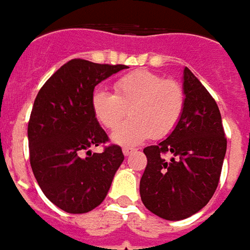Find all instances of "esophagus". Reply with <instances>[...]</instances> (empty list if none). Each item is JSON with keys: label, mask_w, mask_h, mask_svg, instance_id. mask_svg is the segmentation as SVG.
<instances>
[{"label": "esophagus", "mask_w": 250, "mask_h": 250, "mask_svg": "<svg viewBox=\"0 0 250 250\" xmlns=\"http://www.w3.org/2000/svg\"><path fill=\"white\" fill-rule=\"evenodd\" d=\"M132 152H134V148H127V147H125V148H123V154H125V157L131 155Z\"/></svg>", "instance_id": "34e87169"}]
</instances>
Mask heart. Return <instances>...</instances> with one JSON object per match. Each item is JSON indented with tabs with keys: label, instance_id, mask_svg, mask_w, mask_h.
<instances>
[{
	"label": "heart",
	"instance_id": "obj_1",
	"mask_svg": "<svg viewBox=\"0 0 250 250\" xmlns=\"http://www.w3.org/2000/svg\"><path fill=\"white\" fill-rule=\"evenodd\" d=\"M115 93L98 88L91 99L95 119L107 130H114L126 112L130 120L115 130L112 141L134 147L152 135L161 139L178 125L186 96L182 85L150 71H135L114 83Z\"/></svg>",
	"mask_w": 250,
	"mask_h": 250
}]
</instances>
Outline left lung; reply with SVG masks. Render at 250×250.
Wrapping results in <instances>:
<instances>
[{"label":"left lung","mask_w":250,"mask_h":250,"mask_svg":"<svg viewBox=\"0 0 250 250\" xmlns=\"http://www.w3.org/2000/svg\"><path fill=\"white\" fill-rule=\"evenodd\" d=\"M184 91L185 111L175 130L143 150L147 166L139 186L142 202L168 221L185 220L206 206L220 182L226 152L218 105L188 66Z\"/></svg>","instance_id":"left-lung-1"}]
</instances>
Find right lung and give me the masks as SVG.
<instances>
[{
  "label": "right lung",
  "mask_w": 250,
  "mask_h": 250,
  "mask_svg": "<svg viewBox=\"0 0 250 250\" xmlns=\"http://www.w3.org/2000/svg\"><path fill=\"white\" fill-rule=\"evenodd\" d=\"M125 68L73 59L36 96L28 125L30 166L46 198L66 213L82 214L102 204L125 161L116 145L100 154L89 148L108 142L93 116V89Z\"/></svg>",
  "instance_id": "add662e5"
}]
</instances>
